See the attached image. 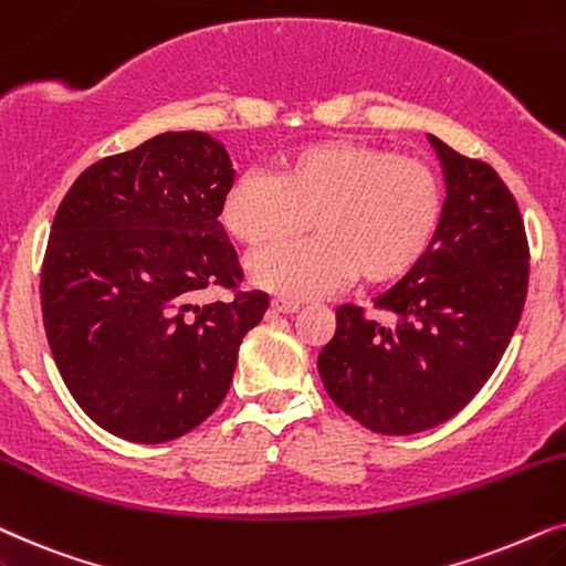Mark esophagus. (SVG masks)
Returning a JSON list of instances; mask_svg holds the SVG:
<instances>
[{
	"mask_svg": "<svg viewBox=\"0 0 566 566\" xmlns=\"http://www.w3.org/2000/svg\"><path fill=\"white\" fill-rule=\"evenodd\" d=\"M271 311L290 315V313L300 311V303H297V300H290V297H274V300H271Z\"/></svg>",
	"mask_w": 566,
	"mask_h": 566,
	"instance_id": "34e87169",
	"label": "esophagus"
}]
</instances>
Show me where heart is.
Returning <instances> with one entry per match:
<instances>
[{
  "label": "heart",
  "instance_id": "obj_1",
  "mask_svg": "<svg viewBox=\"0 0 566 566\" xmlns=\"http://www.w3.org/2000/svg\"><path fill=\"white\" fill-rule=\"evenodd\" d=\"M442 217V186L427 163L361 142L326 139L295 149L269 172H243L222 196L220 222L238 243L261 248L248 276L290 300L349 282H390L417 266Z\"/></svg>",
  "mask_w": 566,
  "mask_h": 566
}]
</instances>
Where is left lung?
Returning a JSON list of instances; mask_svg holds the SVG:
<instances>
[{
    "mask_svg": "<svg viewBox=\"0 0 566 566\" xmlns=\"http://www.w3.org/2000/svg\"><path fill=\"white\" fill-rule=\"evenodd\" d=\"M427 139L448 199L417 266L373 297L394 323L342 305L318 354L331 401L380 434H417L455 417L492 378L528 292V240L510 188L486 163Z\"/></svg>",
    "mask_w": 566,
    "mask_h": 566,
    "instance_id": "1",
    "label": "left lung"
}]
</instances>
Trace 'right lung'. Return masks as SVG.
I'll return each instance as SVG.
<instances>
[{
  "label": "right lung",
  "mask_w": 566,
  "mask_h": 566,
  "mask_svg": "<svg viewBox=\"0 0 566 566\" xmlns=\"http://www.w3.org/2000/svg\"><path fill=\"white\" fill-rule=\"evenodd\" d=\"M235 170L220 139L165 132L82 172L41 271L49 346L80 409L120 440L157 446L228 396L263 292L193 305L243 276L220 222Z\"/></svg>",
  "instance_id": "add662e5"
}]
</instances>
